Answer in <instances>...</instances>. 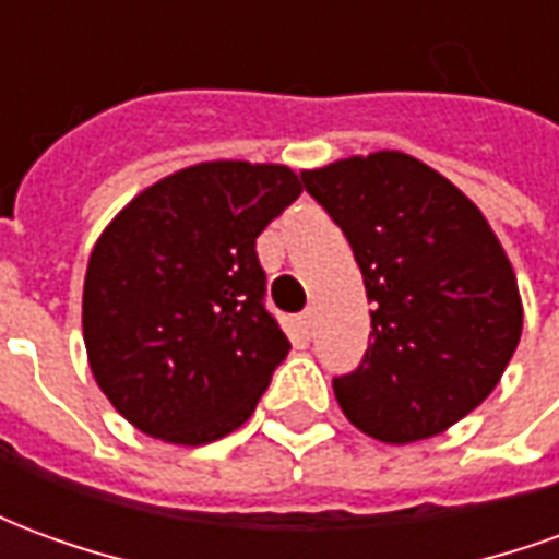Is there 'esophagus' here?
I'll return each mask as SVG.
<instances>
[{"label": "esophagus", "mask_w": 559, "mask_h": 559, "mask_svg": "<svg viewBox=\"0 0 559 559\" xmlns=\"http://www.w3.org/2000/svg\"><path fill=\"white\" fill-rule=\"evenodd\" d=\"M299 320H302L305 335H311V332H314V311H311V308H308V311H305V314L299 317Z\"/></svg>", "instance_id": "34e87169"}]
</instances>
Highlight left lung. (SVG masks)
<instances>
[{
    "mask_svg": "<svg viewBox=\"0 0 559 559\" xmlns=\"http://www.w3.org/2000/svg\"><path fill=\"white\" fill-rule=\"evenodd\" d=\"M362 272L371 344L335 377L344 416L380 443L428 440L500 383L524 326L515 269L481 209L399 148L302 170Z\"/></svg>",
    "mask_w": 559,
    "mask_h": 559,
    "instance_id": "1",
    "label": "left lung"
}]
</instances>
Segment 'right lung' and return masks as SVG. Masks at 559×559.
Returning a JSON list of instances; mask_svg holds the SVG:
<instances>
[{"mask_svg": "<svg viewBox=\"0 0 559 559\" xmlns=\"http://www.w3.org/2000/svg\"><path fill=\"white\" fill-rule=\"evenodd\" d=\"M302 194L284 164L203 160L143 188L92 248L83 341L138 431L203 445L251 419L290 350L263 308L257 236Z\"/></svg>", "mask_w": 559, "mask_h": 559, "instance_id": "right-lung-1", "label": "right lung"}]
</instances>
